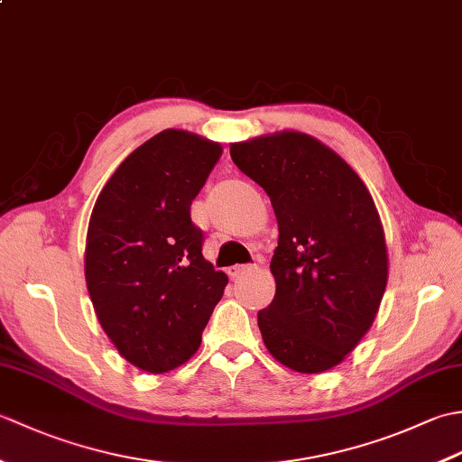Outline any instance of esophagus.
I'll return each instance as SVG.
<instances>
[{"mask_svg":"<svg viewBox=\"0 0 462 462\" xmlns=\"http://www.w3.org/2000/svg\"><path fill=\"white\" fill-rule=\"evenodd\" d=\"M252 268H256V266H248V263H236V266H230V268H228V276H230V278H238L240 273L248 272V270H252Z\"/></svg>","mask_w":462,"mask_h":462,"instance_id":"obj_1","label":"esophagus"}]
</instances>
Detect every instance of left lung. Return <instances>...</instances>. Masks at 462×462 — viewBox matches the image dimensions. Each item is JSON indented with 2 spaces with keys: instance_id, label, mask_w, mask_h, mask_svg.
Returning a JSON list of instances; mask_svg holds the SVG:
<instances>
[{
  "instance_id": "left-lung-1",
  "label": "left lung",
  "mask_w": 462,
  "mask_h": 462,
  "mask_svg": "<svg viewBox=\"0 0 462 462\" xmlns=\"http://www.w3.org/2000/svg\"><path fill=\"white\" fill-rule=\"evenodd\" d=\"M230 156L266 190L278 218L276 296L258 311L263 343L293 371L336 367L371 328L387 286L375 202L356 171L310 134L234 143Z\"/></svg>"
}]
</instances>
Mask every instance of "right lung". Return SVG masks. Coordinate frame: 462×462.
<instances>
[{
	"instance_id": "obj_1",
	"label": "right lung",
	"mask_w": 462,
	"mask_h": 462,
	"mask_svg": "<svg viewBox=\"0 0 462 462\" xmlns=\"http://www.w3.org/2000/svg\"><path fill=\"white\" fill-rule=\"evenodd\" d=\"M222 146L166 129L134 149L105 184L87 230L85 280L97 318L134 367L189 361L228 276L202 256L190 204Z\"/></svg>"
}]
</instances>
